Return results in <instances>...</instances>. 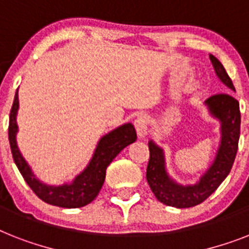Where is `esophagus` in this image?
<instances>
[{
    "instance_id": "esophagus-1",
    "label": "esophagus",
    "mask_w": 249,
    "mask_h": 249,
    "mask_svg": "<svg viewBox=\"0 0 249 249\" xmlns=\"http://www.w3.org/2000/svg\"><path fill=\"white\" fill-rule=\"evenodd\" d=\"M148 116L144 114L139 115L138 118L135 119L134 125L135 129H137V133H138L139 138H144L145 135L148 134Z\"/></svg>"
}]
</instances>
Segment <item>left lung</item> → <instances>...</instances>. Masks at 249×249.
<instances>
[{"mask_svg": "<svg viewBox=\"0 0 249 249\" xmlns=\"http://www.w3.org/2000/svg\"><path fill=\"white\" fill-rule=\"evenodd\" d=\"M210 60L220 82L235 92L233 82L223 64L213 54H210ZM205 105L212 118L220 121L221 138L211 166L196 184L183 185L174 180L166 170L163 149L153 141L148 142L149 161L145 177L153 195L163 205L177 209H188L199 205L217 189L233 167L240 135L239 102L228 93H221L207 98Z\"/></svg>", "mask_w": 249, "mask_h": 249, "instance_id": "left-lung-1", "label": "left lung"}]
</instances>
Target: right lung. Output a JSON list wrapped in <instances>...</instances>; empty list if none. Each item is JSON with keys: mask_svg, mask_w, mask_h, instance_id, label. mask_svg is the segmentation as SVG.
<instances>
[{"mask_svg": "<svg viewBox=\"0 0 249 249\" xmlns=\"http://www.w3.org/2000/svg\"><path fill=\"white\" fill-rule=\"evenodd\" d=\"M18 110H19V96L16 90L13 107L10 111L9 123V141L14 161L20 174L23 175L24 180L32 188V191L46 203L58 207L78 209L90 203L98 196L101 188L104 185L107 166L126 145L135 142L137 139V133L133 124L126 123L120 125L119 128L111 130L98 141L89 163L82 173L74 178L71 183L50 185L40 181L34 175L32 167L26 162L18 147L16 142V133L19 130L16 123Z\"/></svg>", "mask_w": 249, "mask_h": 249, "instance_id": "right-lung-1", "label": "right lung"}]
</instances>
